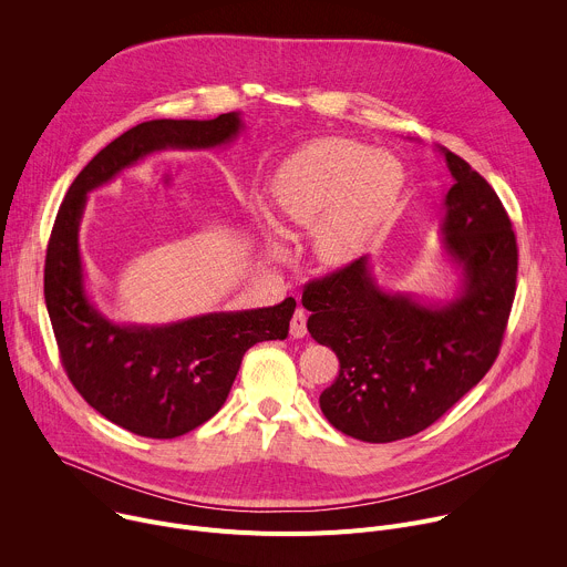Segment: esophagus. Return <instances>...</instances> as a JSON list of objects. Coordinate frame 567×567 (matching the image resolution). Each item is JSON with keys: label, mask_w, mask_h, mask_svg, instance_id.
Masks as SVG:
<instances>
[{"label": "esophagus", "mask_w": 567, "mask_h": 567, "mask_svg": "<svg viewBox=\"0 0 567 567\" xmlns=\"http://www.w3.org/2000/svg\"><path fill=\"white\" fill-rule=\"evenodd\" d=\"M289 332L293 339H302L307 334V313L302 309H296L293 318H291V326Z\"/></svg>", "instance_id": "esophagus-1"}]
</instances>
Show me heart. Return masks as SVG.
<instances>
[{
	"label": "heart",
	"mask_w": 567,
	"mask_h": 567,
	"mask_svg": "<svg viewBox=\"0 0 567 567\" xmlns=\"http://www.w3.org/2000/svg\"><path fill=\"white\" fill-rule=\"evenodd\" d=\"M401 186L403 173L394 156L330 136L293 152L274 175L269 193L280 224L313 228L316 260L337 269L368 249L392 215Z\"/></svg>",
	"instance_id": "1"
}]
</instances>
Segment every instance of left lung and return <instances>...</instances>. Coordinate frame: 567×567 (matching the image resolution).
Returning <instances> with one entry per match:
<instances>
[{"label": "left lung", "instance_id": "left-lung-1", "mask_svg": "<svg viewBox=\"0 0 567 567\" xmlns=\"http://www.w3.org/2000/svg\"><path fill=\"white\" fill-rule=\"evenodd\" d=\"M455 179L446 193L444 251L460 267V293L422 305L377 287L368 258L309 280L302 307L313 341L341 370L320 411L341 433L385 444L437 422L494 365L516 296L518 247L496 190L442 147Z\"/></svg>", "mask_w": 567, "mask_h": 567}]
</instances>
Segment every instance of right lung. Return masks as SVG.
<instances>
[{
	"label": "right lung",
	"mask_w": 567,
	"mask_h": 567,
	"mask_svg": "<svg viewBox=\"0 0 567 567\" xmlns=\"http://www.w3.org/2000/svg\"><path fill=\"white\" fill-rule=\"evenodd\" d=\"M239 130L237 112L213 121L158 118L127 130L73 179L49 237L44 300L62 368L94 411L141 437L173 440L208 422L224 406L245 352L287 339L296 300L204 313L161 328L116 326L85 291L78 228L87 193L152 152L215 147Z\"/></svg>",
	"instance_id": "add662e5"
}]
</instances>
